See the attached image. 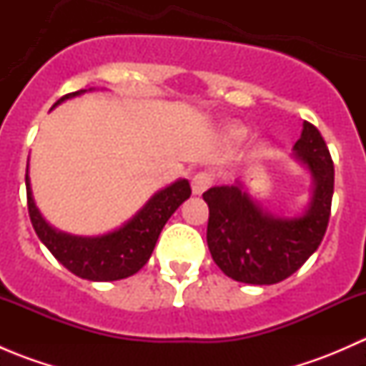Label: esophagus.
Instances as JSON below:
<instances>
[{
	"label": "esophagus",
	"mask_w": 366,
	"mask_h": 366,
	"mask_svg": "<svg viewBox=\"0 0 366 366\" xmlns=\"http://www.w3.org/2000/svg\"><path fill=\"white\" fill-rule=\"evenodd\" d=\"M210 184H212V175H210L209 172L197 173V175L193 177V180H191V187H193L194 194L205 193L210 187Z\"/></svg>",
	"instance_id": "1"
}]
</instances>
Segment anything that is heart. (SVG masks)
Returning a JSON list of instances; mask_svg holds the SVG:
<instances>
[{
  "label": "heart",
  "mask_w": 366,
  "mask_h": 366,
  "mask_svg": "<svg viewBox=\"0 0 366 366\" xmlns=\"http://www.w3.org/2000/svg\"><path fill=\"white\" fill-rule=\"evenodd\" d=\"M228 134H230V138L234 139V142H242V139L248 138V131H246V129H241V127L232 129V131L228 132Z\"/></svg>",
  "instance_id": "heart-1"
}]
</instances>
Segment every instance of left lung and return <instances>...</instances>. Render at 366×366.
Returning a JSON list of instances; mask_svg holds the SVG:
<instances>
[{"label": "left lung", "instance_id": "left-lung-1", "mask_svg": "<svg viewBox=\"0 0 366 366\" xmlns=\"http://www.w3.org/2000/svg\"><path fill=\"white\" fill-rule=\"evenodd\" d=\"M294 157L312 175V194L296 216L262 209L241 180L204 193L209 205L207 244L217 267L241 283L272 285L297 271L326 234L333 200L335 168L326 142L310 122L302 124Z\"/></svg>", "mask_w": 366, "mask_h": 366}]
</instances>
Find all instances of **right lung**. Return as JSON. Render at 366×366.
I'll use <instances>...</instances> for the list:
<instances>
[{"instance_id": "add662e5", "label": "right lung", "mask_w": 366, "mask_h": 366, "mask_svg": "<svg viewBox=\"0 0 366 366\" xmlns=\"http://www.w3.org/2000/svg\"><path fill=\"white\" fill-rule=\"evenodd\" d=\"M92 90L94 88L64 95L54 102L53 108ZM26 197L29 219L36 235L61 265L83 280L114 282L136 274L149 262L166 221L191 197V186L186 179L175 180L164 189L154 193L149 202L122 227L102 235H72L51 227L33 200L28 169Z\"/></svg>"}]
</instances>
